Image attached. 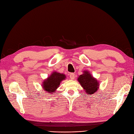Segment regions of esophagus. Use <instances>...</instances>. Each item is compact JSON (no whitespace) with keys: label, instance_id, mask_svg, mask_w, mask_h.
Returning <instances> with one entry per match:
<instances>
[{"label":"esophagus","instance_id":"34e87169","mask_svg":"<svg viewBox=\"0 0 134 134\" xmlns=\"http://www.w3.org/2000/svg\"><path fill=\"white\" fill-rule=\"evenodd\" d=\"M69 76H70V78L71 79H74L75 78V74L74 73H70Z\"/></svg>","mask_w":134,"mask_h":134}]
</instances>
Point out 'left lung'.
Here are the masks:
<instances>
[{
	"instance_id": "obj_1",
	"label": "left lung",
	"mask_w": 134,
	"mask_h": 134,
	"mask_svg": "<svg viewBox=\"0 0 134 134\" xmlns=\"http://www.w3.org/2000/svg\"><path fill=\"white\" fill-rule=\"evenodd\" d=\"M77 80L87 94H94L99 88L98 80L93 77L88 70H84Z\"/></svg>"
}]
</instances>
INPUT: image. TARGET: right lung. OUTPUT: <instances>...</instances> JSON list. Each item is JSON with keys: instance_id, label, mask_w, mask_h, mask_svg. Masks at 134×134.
Listing matches in <instances>:
<instances>
[{"instance_id": "obj_1", "label": "right lung", "mask_w": 134, "mask_h": 134, "mask_svg": "<svg viewBox=\"0 0 134 134\" xmlns=\"http://www.w3.org/2000/svg\"><path fill=\"white\" fill-rule=\"evenodd\" d=\"M66 79V75L57 71H54L51 75L44 79L42 84V87L44 91L47 93L52 94L55 93L59 88L61 82Z\"/></svg>"}]
</instances>
